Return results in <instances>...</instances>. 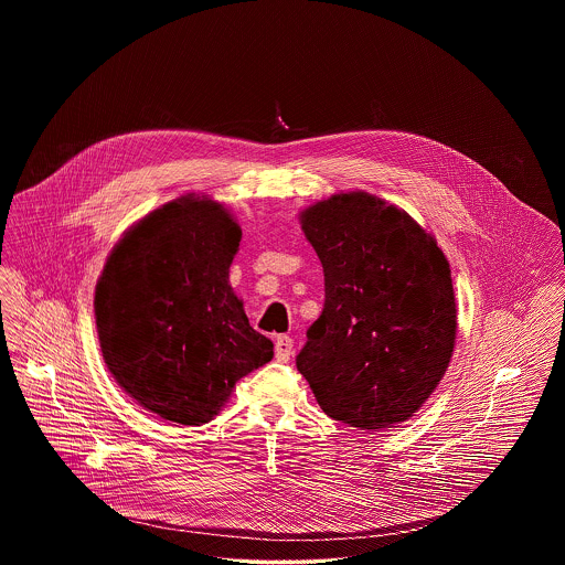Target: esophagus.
I'll list each match as a JSON object with an SVG mask.
<instances>
[{"label": "esophagus", "instance_id": "esophagus-1", "mask_svg": "<svg viewBox=\"0 0 565 565\" xmlns=\"http://www.w3.org/2000/svg\"><path fill=\"white\" fill-rule=\"evenodd\" d=\"M292 351H295V341H292L290 337L281 334V337L275 339V358H277L279 362H288L290 355H292Z\"/></svg>", "mask_w": 565, "mask_h": 565}]
</instances>
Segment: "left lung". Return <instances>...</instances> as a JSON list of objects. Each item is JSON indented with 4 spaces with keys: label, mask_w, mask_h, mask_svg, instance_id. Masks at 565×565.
Wrapping results in <instances>:
<instances>
[{
    "label": "left lung",
    "mask_w": 565,
    "mask_h": 565,
    "mask_svg": "<svg viewBox=\"0 0 565 565\" xmlns=\"http://www.w3.org/2000/svg\"><path fill=\"white\" fill-rule=\"evenodd\" d=\"M300 224L322 263L326 298L296 369L328 417L358 430L394 428L449 366V263L411 215L366 192L332 194Z\"/></svg>",
    "instance_id": "1"
}]
</instances>
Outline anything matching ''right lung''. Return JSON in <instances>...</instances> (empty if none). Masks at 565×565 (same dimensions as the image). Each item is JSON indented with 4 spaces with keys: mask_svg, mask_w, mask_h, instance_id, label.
Returning a JSON list of instances; mask_svg holds the SVG:
<instances>
[{
    "mask_svg": "<svg viewBox=\"0 0 565 565\" xmlns=\"http://www.w3.org/2000/svg\"><path fill=\"white\" fill-rule=\"evenodd\" d=\"M242 228L220 203L182 196L118 242L95 290L104 360L161 419L201 426L273 358L228 284Z\"/></svg>",
    "mask_w": 565,
    "mask_h": 565,
    "instance_id": "right-lung-1",
    "label": "right lung"
}]
</instances>
